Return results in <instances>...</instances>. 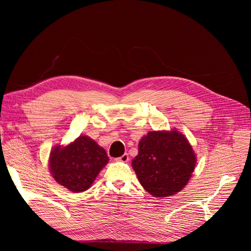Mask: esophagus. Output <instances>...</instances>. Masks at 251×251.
I'll return each instance as SVG.
<instances>
[{
	"label": "esophagus",
	"mask_w": 251,
	"mask_h": 251,
	"mask_svg": "<svg viewBox=\"0 0 251 251\" xmlns=\"http://www.w3.org/2000/svg\"><path fill=\"white\" fill-rule=\"evenodd\" d=\"M117 161H121V162H127L128 161V155L127 154H124L123 156H120L116 159Z\"/></svg>",
	"instance_id": "1"
}]
</instances>
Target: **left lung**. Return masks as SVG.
<instances>
[{
	"mask_svg": "<svg viewBox=\"0 0 251 251\" xmlns=\"http://www.w3.org/2000/svg\"><path fill=\"white\" fill-rule=\"evenodd\" d=\"M132 166L142 187L154 197H170L183 188L196 165L191 144L177 131L150 132L139 141Z\"/></svg>",
	"mask_w": 251,
	"mask_h": 251,
	"instance_id": "left-lung-1",
	"label": "left lung"
}]
</instances>
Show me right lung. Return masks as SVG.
Instances as JSON below:
<instances>
[{
	"label": "right lung",
	"mask_w": 251,
	"mask_h": 251,
	"mask_svg": "<svg viewBox=\"0 0 251 251\" xmlns=\"http://www.w3.org/2000/svg\"><path fill=\"white\" fill-rule=\"evenodd\" d=\"M109 157L105 151L87 136L79 137L65 148L57 147L50 154V171L58 184L74 193L85 192Z\"/></svg>",
	"instance_id": "1"
}]
</instances>
